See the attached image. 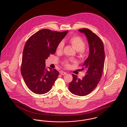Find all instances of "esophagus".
<instances>
[{"label": "esophagus", "mask_w": 127, "mask_h": 127, "mask_svg": "<svg viewBox=\"0 0 127 127\" xmlns=\"http://www.w3.org/2000/svg\"><path fill=\"white\" fill-rule=\"evenodd\" d=\"M60 74H61V75H64L66 74V73L65 72H64V71H61V72H60Z\"/></svg>", "instance_id": "obj_1"}]
</instances>
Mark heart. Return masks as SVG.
<instances>
[{"mask_svg": "<svg viewBox=\"0 0 127 127\" xmlns=\"http://www.w3.org/2000/svg\"><path fill=\"white\" fill-rule=\"evenodd\" d=\"M69 42L72 45L73 48L77 51H79L80 53H82L86 47V43L79 36H73L70 37L69 39ZM64 43L63 41H61L59 43L57 50L58 52H61L64 48ZM64 65L66 67H69L70 64L67 61H65L63 63Z\"/></svg>", "mask_w": 127, "mask_h": 127, "instance_id": "obj_1", "label": "heart"}]
</instances>
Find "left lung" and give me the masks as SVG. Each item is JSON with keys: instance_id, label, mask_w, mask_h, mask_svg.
I'll use <instances>...</instances> for the list:
<instances>
[{"instance_id": "obj_1", "label": "left lung", "mask_w": 127, "mask_h": 127, "mask_svg": "<svg viewBox=\"0 0 127 127\" xmlns=\"http://www.w3.org/2000/svg\"><path fill=\"white\" fill-rule=\"evenodd\" d=\"M84 33L88 39L90 53L85 61L82 68L86 71L84 77L78 79L73 74L72 81L69 83L68 89L74 95L83 96L90 94L97 87L102 77L104 64L105 52L101 39L91 30L87 29L79 30Z\"/></svg>"}]
</instances>
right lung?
I'll use <instances>...</instances> for the list:
<instances>
[{
    "instance_id": "right-lung-1",
    "label": "right lung",
    "mask_w": 127,
    "mask_h": 127,
    "mask_svg": "<svg viewBox=\"0 0 127 127\" xmlns=\"http://www.w3.org/2000/svg\"><path fill=\"white\" fill-rule=\"evenodd\" d=\"M67 32L43 29L32 35L26 43L21 73L27 86L34 93L48 92L57 79L59 72L51 68L48 71L45 60L56 52L59 43Z\"/></svg>"
}]
</instances>
